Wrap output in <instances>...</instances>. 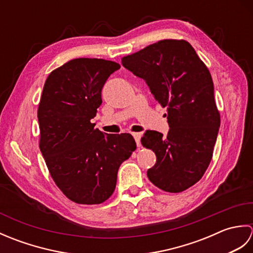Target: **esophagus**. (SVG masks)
<instances>
[{
    "label": "esophagus",
    "mask_w": 253,
    "mask_h": 253,
    "mask_svg": "<svg viewBox=\"0 0 253 253\" xmlns=\"http://www.w3.org/2000/svg\"><path fill=\"white\" fill-rule=\"evenodd\" d=\"M132 136H133V138H135V141H136V143H137V146L140 147V146H141V142H140L141 135H140V133L135 132V133H132Z\"/></svg>",
    "instance_id": "1"
}]
</instances>
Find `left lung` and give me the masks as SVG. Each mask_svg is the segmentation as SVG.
I'll return each instance as SVG.
<instances>
[{
  "label": "left lung",
  "instance_id": "1",
  "mask_svg": "<svg viewBox=\"0 0 253 253\" xmlns=\"http://www.w3.org/2000/svg\"><path fill=\"white\" fill-rule=\"evenodd\" d=\"M122 64L168 107V136L147 130L141 138L157 155L150 181L168 192L188 189L206 173L221 125L211 74L185 40H161L123 57Z\"/></svg>",
  "mask_w": 253,
  "mask_h": 253
}]
</instances>
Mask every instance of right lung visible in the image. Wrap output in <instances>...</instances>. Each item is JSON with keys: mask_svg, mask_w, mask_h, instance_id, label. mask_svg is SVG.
Masks as SVG:
<instances>
[{"mask_svg": "<svg viewBox=\"0 0 253 253\" xmlns=\"http://www.w3.org/2000/svg\"><path fill=\"white\" fill-rule=\"evenodd\" d=\"M120 68L102 58H75L54 69L42 91L40 151L56 186L79 204L107 200L121 164L137 148L130 133H103L91 123L102 103V88Z\"/></svg>", "mask_w": 253, "mask_h": 253, "instance_id": "right-lung-1", "label": "right lung"}]
</instances>
